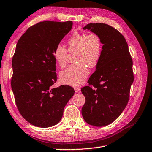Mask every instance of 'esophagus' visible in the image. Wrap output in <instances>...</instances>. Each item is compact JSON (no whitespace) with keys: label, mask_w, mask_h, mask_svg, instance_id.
I'll return each instance as SVG.
<instances>
[{"label":"esophagus","mask_w":152,"mask_h":152,"mask_svg":"<svg viewBox=\"0 0 152 152\" xmlns=\"http://www.w3.org/2000/svg\"><path fill=\"white\" fill-rule=\"evenodd\" d=\"M74 89H75V91L76 92V93H78V92L80 93V88H79V87H74Z\"/></svg>","instance_id":"obj_1"}]
</instances>
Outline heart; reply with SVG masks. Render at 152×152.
Segmentation results:
<instances>
[{
    "label": "heart",
    "instance_id": "1",
    "mask_svg": "<svg viewBox=\"0 0 152 152\" xmlns=\"http://www.w3.org/2000/svg\"><path fill=\"white\" fill-rule=\"evenodd\" d=\"M68 50L76 53L74 64L60 73L62 83L71 86H79L84 83L89 75V68H94L99 63L102 52V44L96 34H86L75 32L67 41ZM53 58L59 66L64 67L66 63L67 50L58 45L53 51Z\"/></svg>",
    "mask_w": 152,
    "mask_h": 152
}]
</instances>
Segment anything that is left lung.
Returning <instances> with one entry per match:
<instances>
[{
  "mask_svg": "<svg viewBox=\"0 0 152 152\" xmlns=\"http://www.w3.org/2000/svg\"><path fill=\"white\" fill-rule=\"evenodd\" d=\"M97 34L102 52L96 71L82 88L86 102L82 115L89 125H109L120 116L129 101L134 81L132 60L124 37L104 23H89L83 28Z\"/></svg>",
  "mask_w": 152,
  "mask_h": 152,
  "instance_id": "1",
  "label": "left lung"
}]
</instances>
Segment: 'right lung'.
Returning a JSON list of instances; mask_svg holds the SVG:
<instances>
[{
    "label": "right lung",
    "mask_w": 152,
    "mask_h": 152,
    "mask_svg": "<svg viewBox=\"0 0 152 152\" xmlns=\"http://www.w3.org/2000/svg\"><path fill=\"white\" fill-rule=\"evenodd\" d=\"M72 25L71 21L38 23L27 29L16 44L12 60V90L23 117L37 127L57 124L74 94L69 86L52 87L58 79L53 51Z\"/></svg>",
    "instance_id": "right-lung-1"
}]
</instances>
